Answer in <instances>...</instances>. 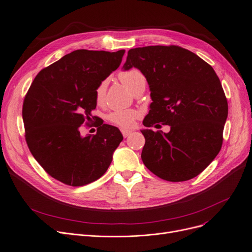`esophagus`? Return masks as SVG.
Here are the masks:
<instances>
[{
  "mask_svg": "<svg viewBox=\"0 0 252 252\" xmlns=\"http://www.w3.org/2000/svg\"><path fill=\"white\" fill-rule=\"evenodd\" d=\"M122 134H123V136H124L125 138H126V137H128L129 135H131V130H127V129L123 128V129H122Z\"/></svg>",
  "mask_w": 252,
  "mask_h": 252,
  "instance_id": "obj_1",
  "label": "esophagus"
}]
</instances>
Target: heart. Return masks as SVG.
Instances as JSON below:
<instances>
[{
  "instance_id": "1",
  "label": "heart",
  "mask_w": 252,
  "mask_h": 252,
  "mask_svg": "<svg viewBox=\"0 0 252 252\" xmlns=\"http://www.w3.org/2000/svg\"><path fill=\"white\" fill-rule=\"evenodd\" d=\"M119 79L122 83L127 87L131 92H135L139 87L146 85V78L141 70L138 68H129L119 73ZM108 82L104 79L100 82L95 90V99L98 104H102L105 100L106 89H107ZM139 117V113L134 109L126 110H114L107 116L108 122L121 126L123 128H129L135 125L136 119Z\"/></svg>"
}]
</instances>
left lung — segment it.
Masks as SVG:
<instances>
[{
	"instance_id": "left-lung-1",
	"label": "left lung",
	"mask_w": 252,
	"mask_h": 252,
	"mask_svg": "<svg viewBox=\"0 0 252 252\" xmlns=\"http://www.w3.org/2000/svg\"><path fill=\"white\" fill-rule=\"evenodd\" d=\"M136 67L146 77L152 103L141 130L142 160L168 182L195 178L210 164L222 145L228 101L211 66L179 46L130 49L124 69ZM167 124V134L149 127Z\"/></svg>"
}]
</instances>
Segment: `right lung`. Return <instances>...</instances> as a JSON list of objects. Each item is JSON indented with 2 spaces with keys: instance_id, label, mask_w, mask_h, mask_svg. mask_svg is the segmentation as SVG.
<instances>
[{
  "instance_id": "obj_1",
  "label": "right lung",
  "mask_w": 252,
  "mask_h": 252,
  "mask_svg": "<svg viewBox=\"0 0 252 252\" xmlns=\"http://www.w3.org/2000/svg\"><path fill=\"white\" fill-rule=\"evenodd\" d=\"M124 54L73 51L39 71L26 93V144L46 173L65 185L85 186L101 178L124 139L117 127L92 115L96 87L118 68ZM83 124L96 126L97 133L82 136Z\"/></svg>"
}]
</instances>
